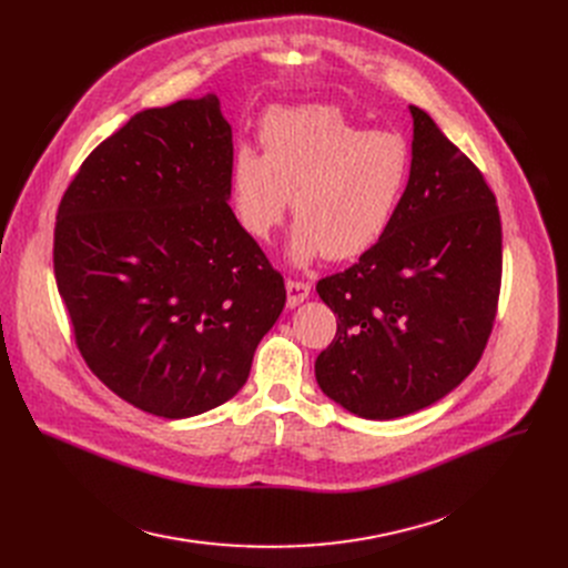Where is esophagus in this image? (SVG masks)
Wrapping results in <instances>:
<instances>
[{"instance_id": "1", "label": "esophagus", "mask_w": 568, "mask_h": 568, "mask_svg": "<svg viewBox=\"0 0 568 568\" xmlns=\"http://www.w3.org/2000/svg\"><path fill=\"white\" fill-rule=\"evenodd\" d=\"M285 287H287V306L290 308H296L300 304H304L308 296H311V285L304 283V281L287 278Z\"/></svg>"}]
</instances>
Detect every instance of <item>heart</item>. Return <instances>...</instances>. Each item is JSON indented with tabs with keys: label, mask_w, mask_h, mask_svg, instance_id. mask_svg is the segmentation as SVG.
I'll return each instance as SVG.
<instances>
[{
	"label": "heart",
	"mask_w": 568,
	"mask_h": 568,
	"mask_svg": "<svg viewBox=\"0 0 568 568\" xmlns=\"http://www.w3.org/2000/svg\"><path fill=\"white\" fill-rule=\"evenodd\" d=\"M262 152L242 144L230 165V204L242 230L266 242L290 197L296 219L287 253L294 264L352 260L392 227L412 174L400 131H364L334 105L272 110L260 126Z\"/></svg>",
	"instance_id": "b5f03b06"
}]
</instances>
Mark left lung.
I'll list each match as a JSON object with an SVG mask.
<instances>
[{
	"mask_svg": "<svg viewBox=\"0 0 568 568\" xmlns=\"http://www.w3.org/2000/svg\"><path fill=\"white\" fill-rule=\"evenodd\" d=\"M414 119L412 174L392 227L359 262L317 283L338 315L315 362L320 389L364 419H398L479 364L501 285L499 209L484 174L428 112Z\"/></svg>",
	"mask_w": 568,
	"mask_h": 568,
	"instance_id": "1",
	"label": "left lung"
}]
</instances>
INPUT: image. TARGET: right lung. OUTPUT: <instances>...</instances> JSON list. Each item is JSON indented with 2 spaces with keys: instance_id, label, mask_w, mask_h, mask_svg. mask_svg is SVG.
<instances>
[{
  "instance_id": "1",
  "label": "right lung",
  "mask_w": 568,
  "mask_h": 568,
  "mask_svg": "<svg viewBox=\"0 0 568 568\" xmlns=\"http://www.w3.org/2000/svg\"><path fill=\"white\" fill-rule=\"evenodd\" d=\"M216 94L142 110L59 202L54 278L75 345L119 398L163 419L230 400L285 306L283 276L230 209Z\"/></svg>"
}]
</instances>
